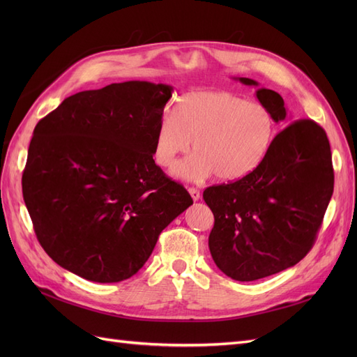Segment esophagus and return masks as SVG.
Returning a JSON list of instances; mask_svg holds the SVG:
<instances>
[{
	"instance_id": "esophagus-1",
	"label": "esophagus",
	"mask_w": 357,
	"mask_h": 357,
	"mask_svg": "<svg viewBox=\"0 0 357 357\" xmlns=\"http://www.w3.org/2000/svg\"><path fill=\"white\" fill-rule=\"evenodd\" d=\"M189 193H190V197H192L193 201H198L201 198V192L195 188H189Z\"/></svg>"
}]
</instances>
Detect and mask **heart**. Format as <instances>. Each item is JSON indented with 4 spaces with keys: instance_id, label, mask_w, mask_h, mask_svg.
<instances>
[{
    "instance_id": "heart-1",
    "label": "heart",
    "mask_w": 357,
    "mask_h": 357,
    "mask_svg": "<svg viewBox=\"0 0 357 357\" xmlns=\"http://www.w3.org/2000/svg\"><path fill=\"white\" fill-rule=\"evenodd\" d=\"M268 107L225 91H193L181 95L172 113L160 116L153 156L171 167L193 142L197 153L172 168V176L202 181L215 174L222 181L247 177L265 160L275 137Z\"/></svg>"
}]
</instances>
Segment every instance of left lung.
Here are the masks:
<instances>
[{"mask_svg": "<svg viewBox=\"0 0 357 357\" xmlns=\"http://www.w3.org/2000/svg\"><path fill=\"white\" fill-rule=\"evenodd\" d=\"M247 86L253 79L234 77ZM256 98L284 128L252 174L204 190L214 214L208 247L214 264L236 282H255L296 265L314 244L333 193V168L325 129L291 122L277 92L257 88Z\"/></svg>", "mask_w": 357, "mask_h": 357, "instance_id": "left-lung-1", "label": "left lung"}]
</instances>
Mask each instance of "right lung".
<instances>
[{
    "label": "right lung",
    "instance_id": "right-lung-1",
    "mask_svg": "<svg viewBox=\"0 0 357 357\" xmlns=\"http://www.w3.org/2000/svg\"><path fill=\"white\" fill-rule=\"evenodd\" d=\"M172 86L131 80L83 91L37 123L24 201L45 252L96 283L139 271L159 234L193 204L153 160Z\"/></svg>",
    "mask_w": 357,
    "mask_h": 357
}]
</instances>
